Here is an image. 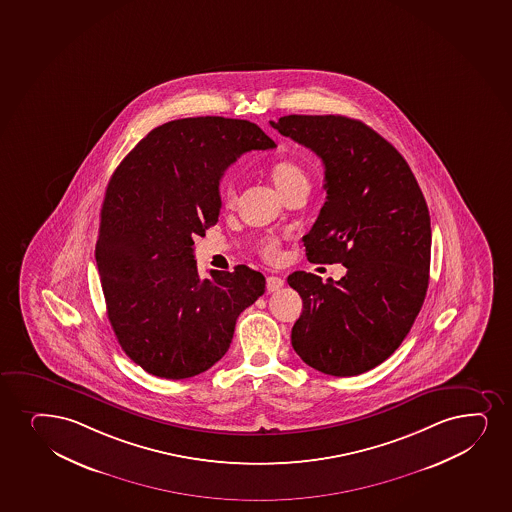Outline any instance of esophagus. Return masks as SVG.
Returning <instances> with one entry per match:
<instances>
[{"label":"esophagus","mask_w":512,"mask_h":512,"mask_svg":"<svg viewBox=\"0 0 512 512\" xmlns=\"http://www.w3.org/2000/svg\"><path fill=\"white\" fill-rule=\"evenodd\" d=\"M283 286H284L283 277H277V276L267 277V291H269V293H274V291H279V289L283 288Z\"/></svg>","instance_id":"obj_1"}]
</instances>
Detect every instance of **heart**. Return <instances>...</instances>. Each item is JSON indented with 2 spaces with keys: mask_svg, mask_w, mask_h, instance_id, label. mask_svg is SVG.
I'll use <instances>...</instances> for the list:
<instances>
[{
  "mask_svg": "<svg viewBox=\"0 0 512 512\" xmlns=\"http://www.w3.org/2000/svg\"><path fill=\"white\" fill-rule=\"evenodd\" d=\"M271 178L277 190L283 195L301 183H308L307 169L295 161H279V163L272 164ZM236 199H238V193H236L235 185H224L221 190V202H223L224 209H233ZM260 252L265 259H276L279 255V245L276 240H264L260 243Z\"/></svg>",
  "mask_w": 512,
  "mask_h": 512,
  "instance_id": "obj_1",
  "label": "heart"
}]
</instances>
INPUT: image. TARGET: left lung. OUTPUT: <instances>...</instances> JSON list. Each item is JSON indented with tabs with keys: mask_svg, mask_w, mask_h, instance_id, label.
<instances>
[{
	"mask_svg": "<svg viewBox=\"0 0 512 512\" xmlns=\"http://www.w3.org/2000/svg\"><path fill=\"white\" fill-rule=\"evenodd\" d=\"M271 125L324 163L327 197L303 236L307 259L348 269L336 283L289 274L303 300L291 344L319 372L360 375L399 348L427 295V202L404 157L363 121L289 115Z\"/></svg>",
	"mask_w": 512,
	"mask_h": 512,
	"instance_id": "1",
	"label": "left lung"
}]
</instances>
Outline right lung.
Returning <instances> with one entry per match:
<instances>
[{
  "mask_svg": "<svg viewBox=\"0 0 512 512\" xmlns=\"http://www.w3.org/2000/svg\"><path fill=\"white\" fill-rule=\"evenodd\" d=\"M274 147L247 120L183 118L154 128L111 176L97 269L118 343L145 372L180 380L209 370L238 315L264 295L265 277L247 265L200 279L193 238L217 223L228 166Z\"/></svg>",
  "mask_w": 512,
  "mask_h": 512,
  "instance_id": "right-lung-1",
  "label": "right lung"
}]
</instances>
